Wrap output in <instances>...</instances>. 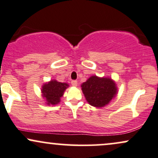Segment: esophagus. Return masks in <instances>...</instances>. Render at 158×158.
<instances>
[{
    "label": "esophagus",
    "mask_w": 158,
    "mask_h": 158,
    "mask_svg": "<svg viewBox=\"0 0 158 158\" xmlns=\"http://www.w3.org/2000/svg\"><path fill=\"white\" fill-rule=\"evenodd\" d=\"M71 85H73V86H74V87H77V85H78V82H77V81H76V80L72 81H71Z\"/></svg>",
    "instance_id": "34e87169"
}]
</instances>
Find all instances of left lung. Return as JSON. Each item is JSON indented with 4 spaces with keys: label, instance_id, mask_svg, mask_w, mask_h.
<instances>
[{
    "label": "left lung",
    "instance_id": "left-lung-1",
    "mask_svg": "<svg viewBox=\"0 0 158 158\" xmlns=\"http://www.w3.org/2000/svg\"><path fill=\"white\" fill-rule=\"evenodd\" d=\"M81 87L87 102L96 108L108 105L118 93L117 84L109 77L91 76Z\"/></svg>",
    "mask_w": 158,
    "mask_h": 158
}]
</instances>
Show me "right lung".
<instances>
[{"label":"right lung","mask_w":158,"mask_h":158,"mask_svg":"<svg viewBox=\"0 0 158 158\" xmlns=\"http://www.w3.org/2000/svg\"><path fill=\"white\" fill-rule=\"evenodd\" d=\"M69 87L66 82H59L56 79H52L50 81L44 83L41 87V94L44 102L48 106H55L59 104L61 98L63 97L65 90Z\"/></svg>","instance_id":"right-lung-1"}]
</instances>
